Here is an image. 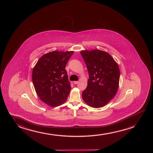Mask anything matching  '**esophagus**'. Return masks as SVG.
<instances>
[{
    "label": "esophagus",
    "instance_id": "obj_1",
    "mask_svg": "<svg viewBox=\"0 0 153 153\" xmlns=\"http://www.w3.org/2000/svg\"><path fill=\"white\" fill-rule=\"evenodd\" d=\"M79 81H74L73 83L74 84H78L79 83Z\"/></svg>",
    "mask_w": 153,
    "mask_h": 153
}]
</instances>
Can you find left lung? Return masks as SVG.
<instances>
[{"label":"left lung","instance_id":"8db88e82","mask_svg":"<svg viewBox=\"0 0 153 153\" xmlns=\"http://www.w3.org/2000/svg\"><path fill=\"white\" fill-rule=\"evenodd\" d=\"M80 53L89 74L82 98L91 107L102 108L115 97L118 90L120 76L118 65L110 54L100 50H84Z\"/></svg>","mask_w":153,"mask_h":153}]
</instances>
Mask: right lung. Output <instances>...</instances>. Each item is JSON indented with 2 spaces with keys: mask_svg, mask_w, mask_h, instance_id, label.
I'll list each match as a JSON object with an SVG mask.
<instances>
[{
  "mask_svg": "<svg viewBox=\"0 0 153 153\" xmlns=\"http://www.w3.org/2000/svg\"><path fill=\"white\" fill-rule=\"evenodd\" d=\"M73 53L50 52L39 59L33 69L35 91L41 101L51 107L64 103L69 96L71 85L65 68Z\"/></svg>",
  "mask_w": 153,
  "mask_h": 153,
  "instance_id": "obj_1",
  "label": "right lung"
}]
</instances>
